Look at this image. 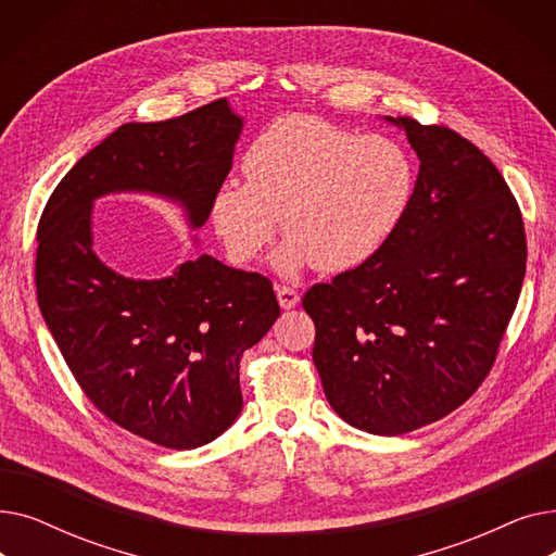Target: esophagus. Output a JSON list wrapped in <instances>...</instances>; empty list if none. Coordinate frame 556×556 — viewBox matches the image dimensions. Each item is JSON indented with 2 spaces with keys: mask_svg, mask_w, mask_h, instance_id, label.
Wrapping results in <instances>:
<instances>
[{
  "mask_svg": "<svg viewBox=\"0 0 556 556\" xmlns=\"http://www.w3.org/2000/svg\"><path fill=\"white\" fill-rule=\"evenodd\" d=\"M277 300H279V306L288 311V308H295L300 304V293L290 286H277Z\"/></svg>",
  "mask_w": 556,
  "mask_h": 556,
  "instance_id": "esophagus-1",
  "label": "esophagus"
}]
</instances>
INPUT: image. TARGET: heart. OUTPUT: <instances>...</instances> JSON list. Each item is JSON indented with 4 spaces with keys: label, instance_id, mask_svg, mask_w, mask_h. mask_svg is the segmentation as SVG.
Returning <instances> with one entry per match:
<instances>
[{
    "label": "heart",
    "instance_id": "1",
    "mask_svg": "<svg viewBox=\"0 0 556 556\" xmlns=\"http://www.w3.org/2000/svg\"><path fill=\"white\" fill-rule=\"evenodd\" d=\"M248 182L227 180L212 198V225L233 263H250L277 233L283 275L311 266L344 273L392 239L413 202L417 168L386 135H358L313 114L270 122L243 157Z\"/></svg>",
    "mask_w": 556,
    "mask_h": 556
}]
</instances>
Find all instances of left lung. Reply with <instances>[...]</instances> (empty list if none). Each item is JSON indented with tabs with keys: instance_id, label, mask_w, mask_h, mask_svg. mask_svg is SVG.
<instances>
[{
	"instance_id": "8db88e82",
	"label": "left lung",
	"mask_w": 556,
	"mask_h": 556,
	"mask_svg": "<svg viewBox=\"0 0 556 556\" xmlns=\"http://www.w3.org/2000/svg\"><path fill=\"white\" fill-rule=\"evenodd\" d=\"M388 122L421 162L410 207L381 252L302 300L331 407L371 434L417 430L473 396L528 261L518 202L476 143L413 116Z\"/></svg>"
}]
</instances>
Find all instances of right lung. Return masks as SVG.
I'll return each mask as SVG.
<instances>
[{
    "label": "right lung",
    "instance_id": "add662e5",
    "mask_svg": "<svg viewBox=\"0 0 556 556\" xmlns=\"http://www.w3.org/2000/svg\"><path fill=\"white\" fill-rule=\"evenodd\" d=\"M243 122L225 99L116 128L65 175L38 223L45 323L97 410L164 448L210 444L239 417L245 349L279 317L273 281L202 254L173 277L116 275L92 248V202L112 191L178 200L193 227L231 168Z\"/></svg>",
    "mask_w": 556,
    "mask_h": 556
}]
</instances>
